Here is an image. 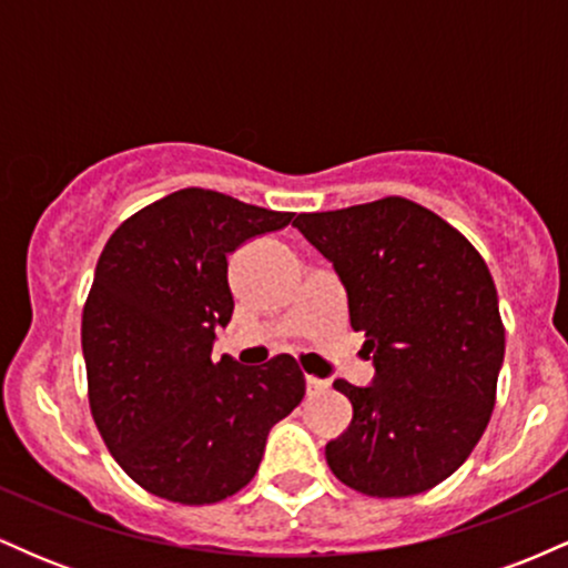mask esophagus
I'll return each instance as SVG.
<instances>
[{
  "mask_svg": "<svg viewBox=\"0 0 568 568\" xmlns=\"http://www.w3.org/2000/svg\"><path fill=\"white\" fill-rule=\"evenodd\" d=\"M328 389V382L325 379H317V376H306V393L310 395H321Z\"/></svg>",
  "mask_w": 568,
  "mask_h": 568,
  "instance_id": "34e87169",
  "label": "esophagus"
}]
</instances>
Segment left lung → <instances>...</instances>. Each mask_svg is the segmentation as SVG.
Listing matches in <instances>:
<instances>
[{
  "mask_svg": "<svg viewBox=\"0 0 568 568\" xmlns=\"http://www.w3.org/2000/svg\"><path fill=\"white\" fill-rule=\"evenodd\" d=\"M293 226L334 264L374 361L368 387L334 382L352 422L325 446L328 467L368 497L438 486L484 435L505 361L486 262L454 226L403 197L298 213Z\"/></svg>",
  "mask_w": 568,
  "mask_h": 568,
  "instance_id": "8db88e82",
  "label": "left lung"
}]
</instances>
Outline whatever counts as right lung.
<instances>
[{
	"mask_svg": "<svg viewBox=\"0 0 568 568\" xmlns=\"http://www.w3.org/2000/svg\"><path fill=\"white\" fill-rule=\"evenodd\" d=\"M291 219L181 189L130 216L98 258L82 312L90 408L116 465L162 499L232 497L256 475L270 429L302 403L291 355L213 361L234 310L226 256Z\"/></svg>",
	"mask_w": 568,
	"mask_h": 568,
	"instance_id": "1",
	"label": "right lung"
}]
</instances>
